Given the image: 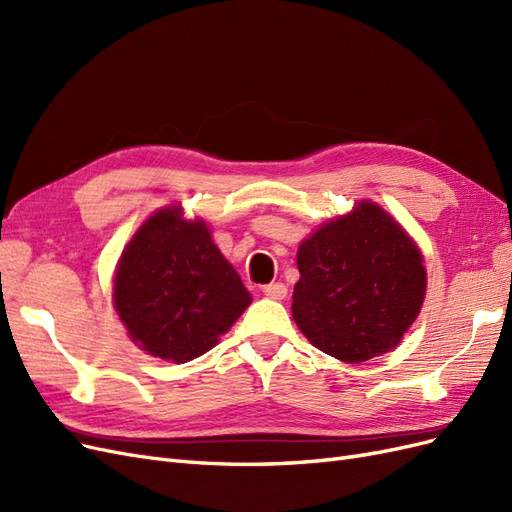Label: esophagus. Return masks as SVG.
<instances>
[{"instance_id":"esophagus-1","label":"esophagus","mask_w":512,"mask_h":512,"mask_svg":"<svg viewBox=\"0 0 512 512\" xmlns=\"http://www.w3.org/2000/svg\"><path fill=\"white\" fill-rule=\"evenodd\" d=\"M262 294H265V297H269V299L282 301V299H286L288 288L282 282H271L267 286H262Z\"/></svg>"}]
</instances>
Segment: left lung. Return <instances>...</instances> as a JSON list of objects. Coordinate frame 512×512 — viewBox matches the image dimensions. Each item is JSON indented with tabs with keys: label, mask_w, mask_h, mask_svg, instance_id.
<instances>
[{
	"label": "left lung",
	"mask_w": 512,
	"mask_h": 512,
	"mask_svg": "<svg viewBox=\"0 0 512 512\" xmlns=\"http://www.w3.org/2000/svg\"><path fill=\"white\" fill-rule=\"evenodd\" d=\"M297 267L292 318L318 350L344 363L393 350L425 301L421 250L369 200L305 239Z\"/></svg>",
	"instance_id": "8db88e82"
}]
</instances>
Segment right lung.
I'll return each mask as SVG.
<instances>
[{"mask_svg":"<svg viewBox=\"0 0 512 512\" xmlns=\"http://www.w3.org/2000/svg\"><path fill=\"white\" fill-rule=\"evenodd\" d=\"M113 303L138 348L188 363L218 344L252 297L207 224L183 220L181 207H164L123 250Z\"/></svg>","mask_w":512,"mask_h":512,"instance_id":"1","label":"right lung"}]
</instances>
